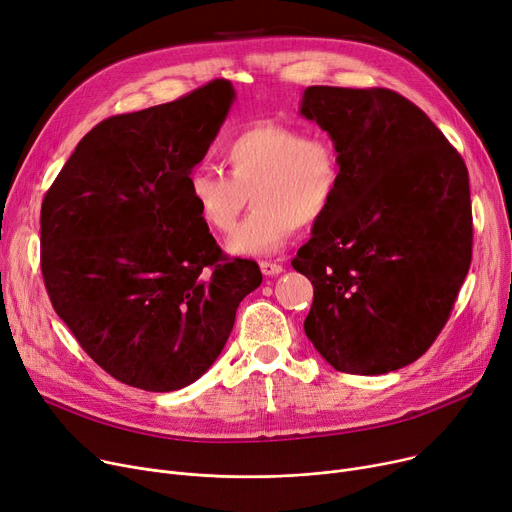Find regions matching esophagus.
<instances>
[{
  "instance_id": "esophagus-1",
  "label": "esophagus",
  "mask_w": 512,
  "mask_h": 512,
  "mask_svg": "<svg viewBox=\"0 0 512 512\" xmlns=\"http://www.w3.org/2000/svg\"><path fill=\"white\" fill-rule=\"evenodd\" d=\"M259 267H261V274L267 276V278H274V276L284 272V267L280 263H276V261H261Z\"/></svg>"
}]
</instances>
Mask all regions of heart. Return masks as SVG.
<instances>
[{"instance_id":"b5f03b06","label":"heart","mask_w":512,"mask_h":512,"mask_svg":"<svg viewBox=\"0 0 512 512\" xmlns=\"http://www.w3.org/2000/svg\"><path fill=\"white\" fill-rule=\"evenodd\" d=\"M228 176L197 166L186 176V197L213 234H228L251 197L253 211L228 238L232 255L278 253L297 228L330 213L342 182V164L324 134L278 122H255L222 145Z\"/></svg>"}]
</instances>
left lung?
<instances>
[{"mask_svg":"<svg viewBox=\"0 0 512 512\" xmlns=\"http://www.w3.org/2000/svg\"><path fill=\"white\" fill-rule=\"evenodd\" d=\"M301 116L342 164L330 213L292 259L313 284L305 334L344 373L405 367L432 346L469 272L465 161L390 89L307 87Z\"/></svg>","mask_w":512,"mask_h":512,"instance_id":"8db88e82","label":"left lung"}]
</instances>
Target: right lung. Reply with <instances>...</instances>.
<instances>
[{"mask_svg":"<svg viewBox=\"0 0 512 512\" xmlns=\"http://www.w3.org/2000/svg\"><path fill=\"white\" fill-rule=\"evenodd\" d=\"M236 99L230 80L107 118L41 205L53 309L112 378L147 392L197 382L220 357L259 265L228 259L186 197Z\"/></svg>","mask_w":512,"mask_h":512,"instance_id":"1","label":"right lung"}]
</instances>
